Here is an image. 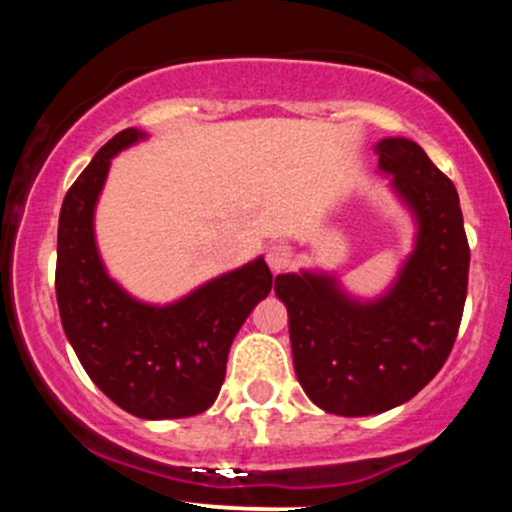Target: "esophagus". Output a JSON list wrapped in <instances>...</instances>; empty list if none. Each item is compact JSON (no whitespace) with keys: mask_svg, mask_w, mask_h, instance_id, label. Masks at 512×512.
<instances>
[{"mask_svg":"<svg viewBox=\"0 0 512 512\" xmlns=\"http://www.w3.org/2000/svg\"><path fill=\"white\" fill-rule=\"evenodd\" d=\"M267 264L274 274L284 272L293 264V248L289 243H274L272 248L267 250Z\"/></svg>","mask_w":512,"mask_h":512,"instance_id":"obj_1","label":"esophagus"}]
</instances>
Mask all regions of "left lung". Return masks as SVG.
Segmentation results:
<instances>
[{"label": "left lung", "instance_id": "left-lung-1", "mask_svg": "<svg viewBox=\"0 0 512 512\" xmlns=\"http://www.w3.org/2000/svg\"><path fill=\"white\" fill-rule=\"evenodd\" d=\"M380 168L419 219L414 255L375 303L349 301L330 276L281 274L298 383L339 416L380 414L407 402L448 361L462 322L469 243L460 197L419 144L383 139Z\"/></svg>", "mask_w": 512, "mask_h": 512}]
</instances>
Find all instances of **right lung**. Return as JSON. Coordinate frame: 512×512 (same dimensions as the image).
<instances>
[{
	"mask_svg": "<svg viewBox=\"0 0 512 512\" xmlns=\"http://www.w3.org/2000/svg\"><path fill=\"white\" fill-rule=\"evenodd\" d=\"M139 137L132 127L115 134L64 197L57 305L64 334L103 395L139 419H182L202 414L219 397L233 337L272 291V272L260 257L166 308L137 303L105 274L93 207L110 158Z\"/></svg>",
	"mask_w": 512,
	"mask_h": 512,
	"instance_id": "right-lung-1",
	"label": "right lung"
}]
</instances>
